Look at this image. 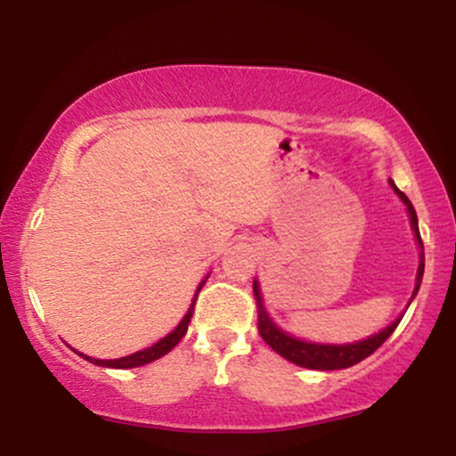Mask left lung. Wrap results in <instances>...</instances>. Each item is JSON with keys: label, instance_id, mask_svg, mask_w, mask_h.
Here are the masks:
<instances>
[{"label": "left lung", "instance_id": "1", "mask_svg": "<svg viewBox=\"0 0 456 456\" xmlns=\"http://www.w3.org/2000/svg\"><path fill=\"white\" fill-rule=\"evenodd\" d=\"M392 188L399 192L403 203H405L407 210H410L413 233H416L418 242L422 244L420 232H418V216H416V210H413L411 201L405 197V192H401L395 184H392ZM422 272H425V253H422L420 268H418V282H416V289H413V296H416L418 287H420ZM253 294H255V300H257V328H259L261 338H264V341L268 343L276 354L282 355V358L289 360V362H294L297 366H305V369L334 370V369H347V366L362 362L364 358H369L375 349H379L381 345L386 343V338L395 332L396 326H399V322H401V317H399L396 322H392L388 328L381 330L379 334H373V337H369L366 341H360V343H352V345L305 343V341H297V338H294V337H289V334H285L282 330H279L274 323H272V319L268 317V313H265V308H264V302H261L257 281L253 282Z\"/></svg>", "mask_w": 456, "mask_h": 456}]
</instances>
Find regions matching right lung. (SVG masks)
<instances>
[{
	"mask_svg": "<svg viewBox=\"0 0 456 456\" xmlns=\"http://www.w3.org/2000/svg\"><path fill=\"white\" fill-rule=\"evenodd\" d=\"M201 287H203V282H201V285H199V289H197V294H195V300H192V305H191V308H188V313L184 315V319H182V322H180V326H177L171 334H167L165 338H160V341L156 343V345H151V347L143 349V352L124 355V358H118V360H98V358H90V355H83V354L81 355L86 360H90V362H94V364L111 366V369H134V366L150 364V362H154V360L162 358V355L169 354L171 349H174L175 345L180 343L182 338H184V334H186V330H188V323H191L192 311H195V302H197L199 291H201Z\"/></svg>",
	"mask_w": 456,
	"mask_h": 456,
	"instance_id": "right-lung-1",
	"label": "right lung"
}]
</instances>
